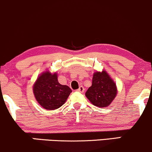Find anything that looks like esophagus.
I'll use <instances>...</instances> for the list:
<instances>
[{"mask_svg": "<svg viewBox=\"0 0 152 152\" xmlns=\"http://www.w3.org/2000/svg\"><path fill=\"white\" fill-rule=\"evenodd\" d=\"M76 91H77L78 92H80V93H83V92H84V88L82 86H81Z\"/></svg>", "mask_w": 152, "mask_h": 152, "instance_id": "34e87169", "label": "esophagus"}]
</instances>
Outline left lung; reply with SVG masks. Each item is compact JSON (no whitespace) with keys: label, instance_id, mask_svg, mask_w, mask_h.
I'll return each instance as SVG.
<instances>
[{"label":"left lung","instance_id":"left-lung-1","mask_svg":"<svg viewBox=\"0 0 152 152\" xmlns=\"http://www.w3.org/2000/svg\"><path fill=\"white\" fill-rule=\"evenodd\" d=\"M117 94L116 86L106 71L94 73L91 86L86 92V96L94 106L106 107Z\"/></svg>","mask_w":152,"mask_h":152}]
</instances>
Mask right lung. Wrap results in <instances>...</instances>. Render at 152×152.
<instances>
[{
	"mask_svg": "<svg viewBox=\"0 0 152 152\" xmlns=\"http://www.w3.org/2000/svg\"><path fill=\"white\" fill-rule=\"evenodd\" d=\"M57 74L48 71L43 73L34 86V93L36 100L46 109H56L61 107L72 91L66 85H61L57 79Z\"/></svg>",
	"mask_w": 152,
	"mask_h": 152,
	"instance_id": "add662e5",
	"label": "right lung"
}]
</instances>
